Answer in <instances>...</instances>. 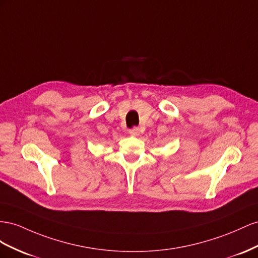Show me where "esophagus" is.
Listing matches in <instances>:
<instances>
[{
  "mask_svg": "<svg viewBox=\"0 0 258 258\" xmlns=\"http://www.w3.org/2000/svg\"><path fill=\"white\" fill-rule=\"evenodd\" d=\"M128 133H130L131 135H133V136H137V135L139 134V128H138V127L130 128V130H128Z\"/></svg>",
  "mask_w": 258,
  "mask_h": 258,
  "instance_id": "1",
  "label": "esophagus"
}]
</instances>
